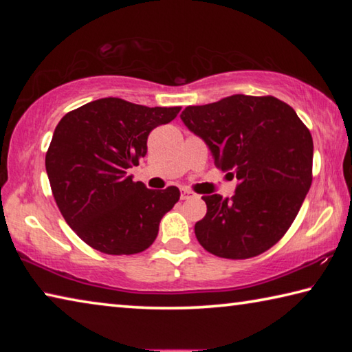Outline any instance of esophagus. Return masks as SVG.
<instances>
[{
	"label": "esophagus",
	"mask_w": 352,
	"mask_h": 352,
	"mask_svg": "<svg viewBox=\"0 0 352 352\" xmlns=\"http://www.w3.org/2000/svg\"><path fill=\"white\" fill-rule=\"evenodd\" d=\"M195 197H197V194L192 192V190L182 189V200H189V199H195Z\"/></svg>",
	"instance_id": "1"
}]
</instances>
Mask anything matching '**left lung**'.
Returning <instances> with one entry per match:
<instances>
[{"label": "left lung", "instance_id": "8db88e82", "mask_svg": "<svg viewBox=\"0 0 352 352\" xmlns=\"http://www.w3.org/2000/svg\"><path fill=\"white\" fill-rule=\"evenodd\" d=\"M182 121L210 146L216 168L233 170L239 180L231 200L201 197L206 216L195 223L200 245L225 259L267 252L287 233L312 184L309 129L283 100L245 94L189 105Z\"/></svg>", "mask_w": 352, "mask_h": 352}]
</instances>
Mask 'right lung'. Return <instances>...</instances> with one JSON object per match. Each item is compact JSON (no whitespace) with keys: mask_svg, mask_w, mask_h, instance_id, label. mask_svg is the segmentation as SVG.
<instances>
[{"mask_svg":"<svg viewBox=\"0 0 352 352\" xmlns=\"http://www.w3.org/2000/svg\"><path fill=\"white\" fill-rule=\"evenodd\" d=\"M182 107H146L119 98L93 100L57 124L45 164L54 200L80 239L105 254H136L157 239L180 190L147 189L127 169L147 153V136Z\"/></svg>","mask_w":352,"mask_h":352,"instance_id":"right-lung-1","label":"right lung"}]
</instances>
